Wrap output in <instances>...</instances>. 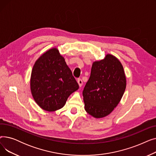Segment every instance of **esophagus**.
I'll return each mask as SVG.
<instances>
[{
    "mask_svg": "<svg viewBox=\"0 0 156 156\" xmlns=\"http://www.w3.org/2000/svg\"><path fill=\"white\" fill-rule=\"evenodd\" d=\"M77 82H78V85H79V86L80 87L83 85V81H82V80H81V79H80V78L78 79Z\"/></svg>",
    "mask_w": 156,
    "mask_h": 156,
    "instance_id": "esophagus-1",
    "label": "esophagus"
}]
</instances>
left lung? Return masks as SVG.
Segmentation results:
<instances>
[{
	"label": "left lung",
	"instance_id": "obj_1",
	"mask_svg": "<svg viewBox=\"0 0 156 156\" xmlns=\"http://www.w3.org/2000/svg\"><path fill=\"white\" fill-rule=\"evenodd\" d=\"M122 64L112 55L94 62L83 96L85 111L96 118L108 116L120 102L126 88Z\"/></svg>",
	"mask_w": 156,
	"mask_h": 156
}]
</instances>
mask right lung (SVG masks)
<instances>
[{"mask_svg": "<svg viewBox=\"0 0 156 156\" xmlns=\"http://www.w3.org/2000/svg\"><path fill=\"white\" fill-rule=\"evenodd\" d=\"M30 87L33 97L40 107L47 111H54L63 107L79 85L64 57L54 48L35 62Z\"/></svg>", "mask_w": 156, "mask_h": 156, "instance_id": "1", "label": "right lung"}]
</instances>
